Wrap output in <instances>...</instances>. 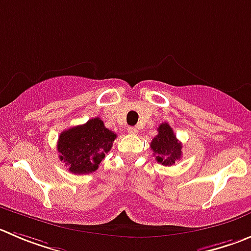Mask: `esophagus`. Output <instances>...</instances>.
I'll use <instances>...</instances> for the list:
<instances>
[{"label":"esophagus","mask_w":251,"mask_h":251,"mask_svg":"<svg viewBox=\"0 0 251 251\" xmlns=\"http://www.w3.org/2000/svg\"><path fill=\"white\" fill-rule=\"evenodd\" d=\"M127 133H128V134H137L138 129L135 127H128L127 128Z\"/></svg>","instance_id":"obj_1"}]
</instances>
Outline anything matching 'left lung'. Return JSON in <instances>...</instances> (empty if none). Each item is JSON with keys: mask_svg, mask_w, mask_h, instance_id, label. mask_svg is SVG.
<instances>
[{"mask_svg": "<svg viewBox=\"0 0 251 251\" xmlns=\"http://www.w3.org/2000/svg\"><path fill=\"white\" fill-rule=\"evenodd\" d=\"M152 154L157 163L165 166H171L180 160L182 144L177 140L173 128L169 123H161L157 128V135L150 143Z\"/></svg>", "mask_w": 251, "mask_h": 251, "instance_id": "8db88e82", "label": "left lung"}]
</instances>
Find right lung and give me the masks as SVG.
I'll list each match as a JSON object with an SVG mask.
<instances>
[{
    "instance_id": "add662e5",
    "label": "right lung",
    "mask_w": 251,
    "mask_h": 251,
    "mask_svg": "<svg viewBox=\"0 0 251 251\" xmlns=\"http://www.w3.org/2000/svg\"><path fill=\"white\" fill-rule=\"evenodd\" d=\"M116 133L107 129L96 117L85 124L61 132L58 140L59 159L76 175L94 173L111 150Z\"/></svg>"
}]
</instances>
